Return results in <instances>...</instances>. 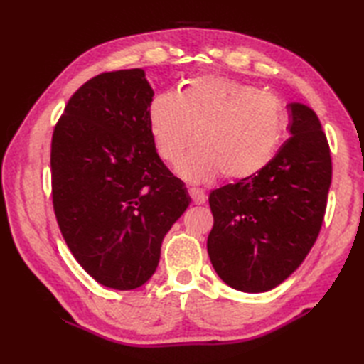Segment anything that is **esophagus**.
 <instances>
[{"label": "esophagus", "mask_w": 364, "mask_h": 364, "mask_svg": "<svg viewBox=\"0 0 364 364\" xmlns=\"http://www.w3.org/2000/svg\"><path fill=\"white\" fill-rule=\"evenodd\" d=\"M189 196L192 198V202H194L196 205H205V202H206L205 191L200 188H189Z\"/></svg>", "instance_id": "esophagus-1"}]
</instances>
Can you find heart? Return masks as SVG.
Wrapping results in <instances>:
<instances>
[{
    "instance_id": "1",
    "label": "heart",
    "mask_w": 364,
    "mask_h": 364,
    "mask_svg": "<svg viewBox=\"0 0 364 364\" xmlns=\"http://www.w3.org/2000/svg\"><path fill=\"white\" fill-rule=\"evenodd\" d=\"M149 127L159 156L189 181L250 178L274 158L284 131L280 100L235 80L200 76L178 94L161 92L149 106Z\"/></svg>"
}]
</instances>
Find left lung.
<instances>
[{
	"instance_id": "1",
	"label": "left lung",
	"mask_w": 364,
	"mask_h": 364,
	"mask_svg": "<svg viewBox=\"0 0 364 364\" xmlns=\"http://www.w3.org/2000/svg\"><path fill=\"white\" fill-rule=\"evenodd\" d=\"M289 134L258 173L214 189L208 253L233 289L266 292L283 283L311 250L331 184V158L318 115L289 103Z\"/></svg>"
}]
</instances>
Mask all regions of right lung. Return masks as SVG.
<instances>
[{
	"label": "right lung",
	"instance_id": "1",
	"mask_svg": "<svg viewBox=\"0 0 364 364\" xmlns=\"http://www.w3.org/2000/svg\"><path fill=\"white\" fill-rule=\"evenodd\" d=\"M142 68L102 73L68 100L51 141L53 206L68 249L106 288L150 280L167 231L191 203L149 127Z\"/></svg>",
	"mask_w": 364,
	"mask_h": 364
}]
</instances>
